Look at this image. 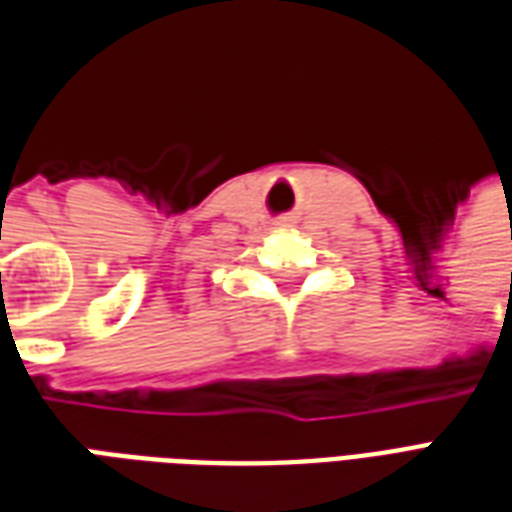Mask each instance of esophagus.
I'll list each match as a JSON object with an SVG mask.
<instances>
[{
    "instance_id": "34e87169",
    "label": "esophagus",
    "mask_w": 512,
    "mask_h": 512,
    "mask_svg": "<svg viewBox=\"0 0 512 512\" xmlns=\"http://www.w3.org/2000/svg\"><path fill=\"white\" fill-rule=\"evenodd\" d=\"M295 225H298V217H293V214H285V217L276 219V227H282V230H293Z\"/></svg>"
}]
</instances>
